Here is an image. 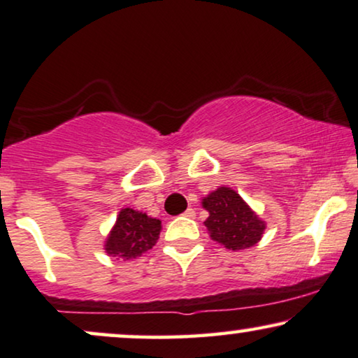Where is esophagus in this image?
<instances>
[{
  "label": "esophagus",
  "instance_id": "obj_1",
  "mask_svg": "<svg viewBox=\"0 0 358 358\" xmlns=\"http://www.w3.org/2000/svg\"><path fill=\"white\" fill-rule=\"evenodd\" d=\"M194 214H196V213H194V209H192V208H188V209H187V211H185V213H183V216H187V217H194Z\"/></svg>",
  "mask_w": 358,
  "mask_h": 358
}]
</instances>
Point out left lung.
Masks as SVG:
<instances>
[{
  "mask_svg": "<svg viewBox=\"0 0 358 358\" xmlns=\"http://www.w3.org/2000/svg\"><path fill=\"white\" fill-rule=\"evenodd\" d=\"M201 204L209 213L204 226L217 244L229 250H244L260 242L266 222L232 188L219 187Z\"/></svg>",
  "mask_w": 358,
  "mask_h": 358,
  "instance_id": "left-lung-1",
  "label": "left lung"
}]
</instances>
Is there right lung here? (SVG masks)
Instances as JSON below:
<instances>
[{"label": "right lung", "mask_w": 358, "mask_h": 358, "mask_svg": "<svg viewBox=\"0 0 358 358\" xmlns=\"http://www.w3.org/2000/svg\"><path fill=\"white\" fill-rule=\"evenodd\" d=\"M160 231V219L147 216L137 209L122 208L104 241V252L122 260L136 259L157 244Z\"/></svg>", "instance_id": "right-lung-1"}]
</instances>
